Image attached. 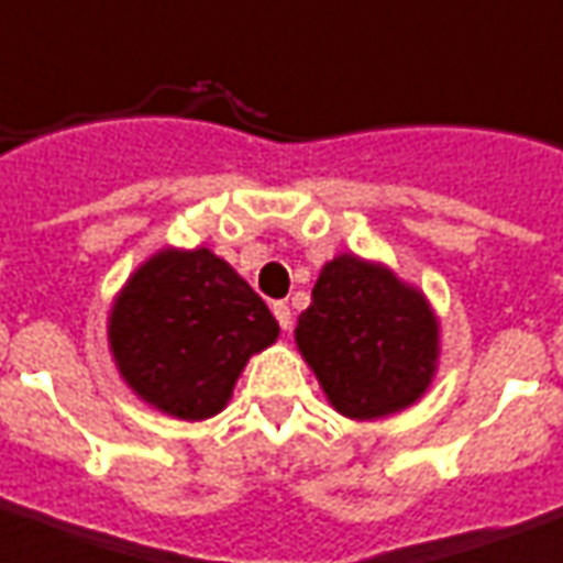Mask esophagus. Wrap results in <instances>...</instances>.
Wrapping results in <instances>:
<instances>
[{"mask_svg": "<svg viewBox=\"0 0 563 563\" xmlns=\"http://www.w3.org/2000/svg\"><path fill=\"white\" fill-rule=\"evenodd\" d=\"M273 316H276V322L282 324V331H290L292 313L290 308H287V301H273Z\"/></svg>", "mask_w": 563, "mask_h": 563, "instance_id": "esophagus-1", "label": "esophagus"}]
</instances>
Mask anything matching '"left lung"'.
Wrapping results in <instances>:
<instances>
[{"mask_svg": "<svg viewBox=\"0 0 563 563\" xmlns=\"http://www.w3.org/2000/svg\"><path fill=\"white\" fill-rule=\"evenodd\" d=\"M296 345L331 406L351 420L402 411L438 368V319L383 264L339 255L319 273Z\"/></svg>", "mask_w": 563, "mask_h": 563, "instance_id": "1", "label": "left lung"}]
</instances>
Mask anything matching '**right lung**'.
Segmentation results:
<instances>
[{"mask_svg": "<svg viewBox=\"0 0 563 563\" xmlns=\"http://www.w3.org/2000/svg\"><path fill=\"white\" fill-rule=\"evenodd\" d=\"M276 336L262 296L207 247L152 255L109 316L111 354L129 388L178 420L218 415L250 356Z\"/></svg>", "mask_w": 563, "mask_h": 563, "instance_id": "add662e5", "label": "right lung"}]
</instances>
